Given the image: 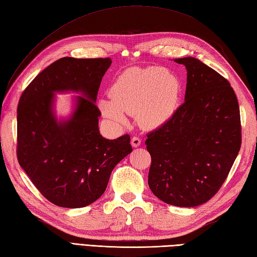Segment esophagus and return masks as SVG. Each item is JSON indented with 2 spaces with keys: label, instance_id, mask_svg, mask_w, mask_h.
<instances>
[{
  "label": "esophagus",
  "instance_id": "1",
  "mask_svg": "<svg viewBox=\"0 0 257 257\" xmlns=\"http://www.w3.org/2000/svg\"><path fill=\"white\" fill-rule=\"evenodd\" d=\"M131 144H132V146H133L134 148L139 147V146L141 145V140H140V137H137V136L132 137V140H131Z\"/></svg>",
  "mask_w": 257,
  "mask_h": 257
}]
</instances>
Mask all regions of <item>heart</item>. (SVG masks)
<instances>
[{"label": "heart", "instance_id": "b5f03b06", "mask_svg": "<svg viewBox=\"0 0 257 257\" xmlns=\"http://www.w3.org/2000/svg\"><path fill=\"white\" fill-rule=\"evenodd\" d=\"M110 100L100 99L102 114L115 125H125V114L135 115L142 127L158 128L176 114L181 96V80L158 66L132 67L111 85Z\"/></svg>", "mask_w": 257, "mask_h": 257}]
</instances>
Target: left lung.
<instances>
[{
    "label": "left lung",
    "mask_w": 257,
    "mask_h": 257,
    "mask_svg": "<svg viewBox=\"0 0 257 257\" xmlns=\"http://www.w3.org/2000/svg\"><path fill=\"white\" fill-rule=\"evenodd\" d=\"M174 62L187 72L184 103L147 135L148 185L169 205L196 207L220 189L239 154L240 109L229 81L215 70L193 56Z\"/></svg>",
    "instance_id": "8db88e82"
}]
</instances>
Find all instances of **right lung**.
Segmentation results:
<instances>
[{"instance_id": "right-lung-1", "label": "right lung", "mask_w": 257, "mask_h": 257, "mask_svg": "<svg viewBox=\"0 0 257 257\" xmlns=\"http://www.w3.org/2000/svg\"><path fill=\"white\" fill-rule=\"evenodd\" d=\"M111 59L62 58L24 90L17 108V159L31 182L60 207L80 208L104 193L111 172L132 153L130 135L99 132L96 99ZM75 92L67 118L55 112V93Z\"/></svg>"}]
</instances>
